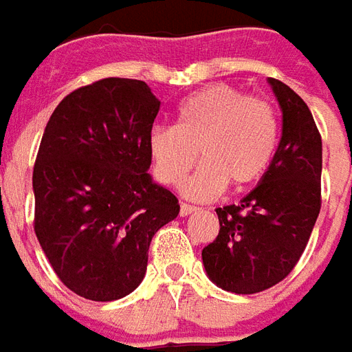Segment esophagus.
<instances>
[{
	"instance_id": "esophagus-1",
	"label": "esophagus",
	"mask_w": 352,
	"mask_h": 352,
	"mask_svg": "<svg viewBox=\"0 0 352 352\" xmlns=\"http://www.w3.org/2000/svg\"><path fill=\"white\" fill-rule=\"evenodd\" d=\"M197 208L193 204H188V203H180V216H189V214H193Z\"/></svg>"
}]
</instances>
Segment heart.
Instances as JSON below:
<instances>
[{
	"instance_id": "obj_1",
	"label": "heart",
	"mask_w": 352,
	"mask_h": 352,
	"mask_svg": "<svg viewBox=\"0 0 352 352\" xmlns=\"http://www.w3.org/2000/svg\"><path fill=\"white\" fill-rule=\"evenodd\" d=\"M276 138L278 119L267 98L218 83L189 94L174 126L149 132L148 148L157 178L166 186L180 184L199 149L203 164L184 184V193L204 201L228 184L243 189L260 180L275 155Z\"/></svg>"
}]
</instances>
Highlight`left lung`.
Instances as JSON below:
<instances>
[{
	"mask_svg": "<svg viewBox=\"0 0 352 352\" xmlns=\"http://www.w3.org/2000/svg\"><path fill=\"white\" fill-rule=\"evenodd\" d=\"M283 109V136L260 184L239 204L216 208L220 233L203 248L206 275L220 288L256 294L300 261L320 212L322 138L307 104L269 77Z\"/></svg>",
	"mask_w": 352,
	"mask_h": 352,
	"instance_id": "obj_1",
	"label": "left lung"
}]
</instances>
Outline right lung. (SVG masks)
<instances>
[{
  "label": "right lung",
  "mask_w": 352,
  "mask_h": 352,
  "mask_svg": "<svg viewBox=\"0 0 352 352\" xmlns=\"http://www.w3.org/2000/svg\"><path fill=\"white\" fill-rule=\"evenodd\" d=\"M161 102L138 79L106 77L56 106L34 164V231L64 286L113 301L138 288L149 243L180 204L151 182Z\"/></svg>",
  "instance_id": "right-lung-1"
}]
</instances>
